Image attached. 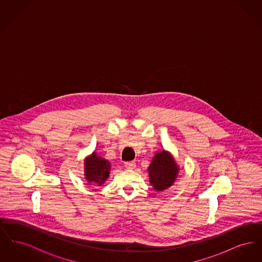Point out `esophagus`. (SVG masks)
I'll return each mask as SVG.
<instances>
[{"instance_id":"1","label":"esophagus","mask_w":262,"mask_h":262,"mask_svg":"<svg viewBox=\"0 0 262 262\" xmlns=\"http://www.w3.org/2000/svg\"><path fill=\"white\" fill-rule=\"evenodd\" d=\"M136 162L135 161H128V162L125 163V167L126 169H128V170H133V169H135L136 168Z\"/></svg>"}]
</instances>
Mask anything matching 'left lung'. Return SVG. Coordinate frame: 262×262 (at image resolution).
Returning a JSON list of instances; mask_svg holds the SVG:
<instances>
[{
	"label": "left lung",
	"instance_id": "8db88e82",
	"mask_svg": "<svg viewBox=\"0 0 262 262\" xmlns=\"http://www.w3.org/2000/svg\"><path fill=\"white\" fill-rule=\"evenodd\" d=\"M148 171L151 185L157 190H164L173 185L178 174V167L172 156L163 150L155 155Z\"/></svg>",
	"mask_w": 262,
	"mask_h": 262
}]
</instances>
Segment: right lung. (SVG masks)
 <instances>
[{
    "label": "right lung",
    "mask_w": 262,
    "mask_h": 262,
    "mask_svg": "<svg viewBox=\"0 0 262 262\" xmlns=\"http://www.w3.org/2000/svg\"><path fill=\"white\" fill-rule=\"evenodd\" d=\"M111 165L107 160L93 153L85 161V176L89 183L103 184L109 177Z\"/></svg>",
    "instance_id": "obj_1"
}]
</instances>
